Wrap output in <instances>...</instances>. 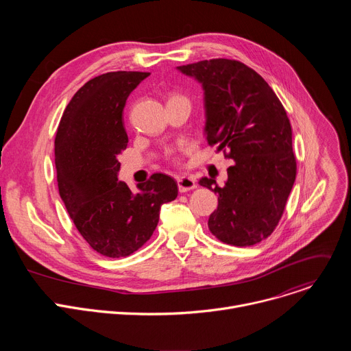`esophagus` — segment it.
<instances>
[{
    "label": "esophagus",
    "instance_id": "34e87169",
    "mask_svg": "<svg viewBox=\"0 0 351 351\" xmlns=\"http://www.w3.org/2000/svg\"><path fill=\"white\" fill-rule=\"evenodd\" d=\"M178 186H179V191L180 193H186L189 190H193L197 187L195 180L193 176H180L178 179Z\"/></svg>",
    "mask_w": 351,
    "mask_h": 351
}]
</instances>
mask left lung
Returning <instances> with one entry per match:
<instances>
[{"label": "left lung", "mask_w": 351, "mask_h": 351, "mask_svg": "<svg viewBox=\"0 0 351 351\" xmlns=\"http://www.w3.org/2000/svg\"><path fill=\"white\" fill-rule=\"evenodd\" d=\"M178 69L202 83L207 141L234 161L223 187L199 180L219 195L208 228L226 244H257L275 230L295 179L286 111L269 84L239 61L206 60Z\"/></svg>", "instance_id": "left-lung-1"}]
</instances>
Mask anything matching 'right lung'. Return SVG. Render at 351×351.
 Wrapping results in <instances>:
<instances>
[{"instance_id":"add662e5","label":"right lung","mask_w":351,"mask_h":351,"mask_svg":"<svg viewBox=\"0 0 351 351\" xmlns=\"http://www.w3.org/2000/svg\"><path fill=\"white\" fill-rule=\"evenodd\" d=\"M148 72H108L82 86L66 106L56 136L60 195L76 229L94 252L110 258L133 254L153 236L162 204L178 183L154 173L132 193L118 182L119 154L128 147L122 112Z\"/></svg>"}]
</instances>
